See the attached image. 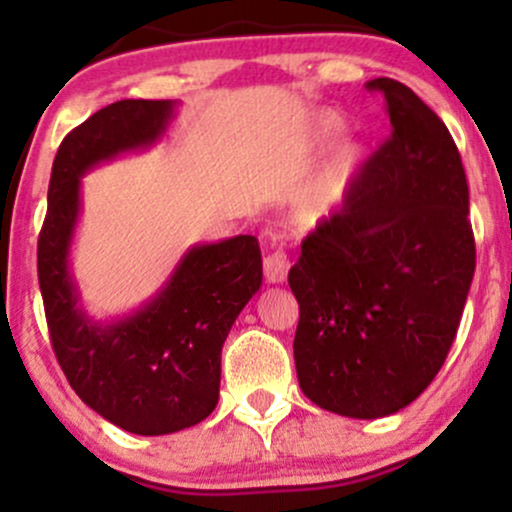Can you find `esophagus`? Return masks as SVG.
I'll return each instance as SVG.
<instances>
[{"label":"esophagus","mask_w":512,"mask_h":512,"mask_svg":"<svg viewBox=\"0 0 512 512\" xmlns=\"http://www.w3.org/2000/svg\"><path fill=\"white\" fill-rule=\"evenodd\" d=\"M289 267V257H286L284 250H274L272 255L264 257V279H267V284H284Z\"/></svg>","instance_id":"34e87169"}]
</instances>
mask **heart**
<instances>
[{
  "label": "heart",
  "mask_w": 512,
  "mask_h": 512,
  "mask_svg": "<svg viewBox=\"0 0 512 512\" xmlns=\"http://www.w3.org/2000/svg\"><path fill=\"white\" fill-rule=\"evenodd\" d=\"M344 129V117L337 113H322L315 122V132L320 139L337 137ZM370 154L368 146L358 139H344L330 151V156L320 163V168L310 175L291 202V221L301 231L322 226L332 221L346 207L354 190L366 175Z\"/></svg>",
  "instance_id": "b5f03b06"
}]
</instances>
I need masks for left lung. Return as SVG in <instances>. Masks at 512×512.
<instances>
[{
	"label": "left lung",
	"mask_w": 512,
	"mask_h": 512,
	"mask_svg": "<svg viewBox=\"0 0 512 512\" xmlns=\"http://www.w3.org/2000/svg\"><path fill=\"white\" fill-rule=\"evenodd\" d=\"M390 139L346 207L301 245L289 286L301 308L293 358L317 407L383 419L414 402L445 363L474 276L469 187L448 127L395 79Z\"/></svg>",
	"instance_id": "obj_1"
}]
</instances>
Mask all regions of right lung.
I'll list each match as a JSON object with an SVG mask.
<instances>
[{
    "mask_svg": "<svg viewBox=\"0 0 512 512\" xmlns=\"http://www.w3.org/2000/svg\"><path fill=\"white\" fill-rule=\"evenodd\" d=\"M178 101H117L64 137L52 163L38 281L52 349L69 385L105 421L137 436H166L204 421L219 402L221 349L262 286L257 238L192 245L166 284L137 310L96 320L81 301L72 245L81 178L166 137Z\"/></svg>",
    "mask_w": 512,
    "mask_h": 512,
    "instance_id": "add662e5",
    "label": "right lung"
}]
</instances>
